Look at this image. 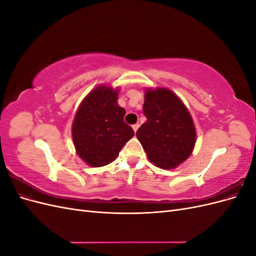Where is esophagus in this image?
I'll use <instances>...</instances> for the list:
<instances>
[{
  "instance_id": "34e87169",
  "label": "esophagus",
  "mask_w": 256,
  "mask_h": 256,
  "mask_svg": "<svg viewBox=\"0 0 256 256\" xmlns=\"http://www.w3.org/2000/svg\"><path fill=\"white\" fill-rule=\"evenodd\" d=\"M138 127H140V124H134V125H132V129H134V132H136V130L138 129Z\"/></svg>"
}]
</instances>
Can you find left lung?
Returning a JSON list of instances; mask_svg holds the SVG:
<instances>
[{
	"label": "left lung",
	"instance_id": "1",
	"mask_svg": "<svg viewBox=\"0 0 256 256\" xmlns=\"http://www.w3.org/2000/svg\"><path fill=\"white\" fill-rule=\"evenodd\" d=\"M143 112L147 120L136 138L152 164L172 170L187 160L194 150L196 130L182 99L166 88H145Z\"/></svg>",
	"mask_w": 256,
	"mask_h": 256
}]
</instances>
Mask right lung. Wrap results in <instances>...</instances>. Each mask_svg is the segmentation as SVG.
Listing matches in <instances>:
<instances>
[{"instance_id": "right-lung-1", "label": "right lung", "mask_w": 256, "mask_h": 256, "mask_svg": "<svg viewBox=\"0 0 256 256\" xmlns=\"http://www.w3.org/2000/svg\"><path fill=\"white\" fill-rule=\"evenodd\" d=\"M120 88L100 84L92 90L74 115L72 134L78 156L92 168L111 164L134 136L124 122L126 111L118 104Z\"/></svg>"}]
</instances>
